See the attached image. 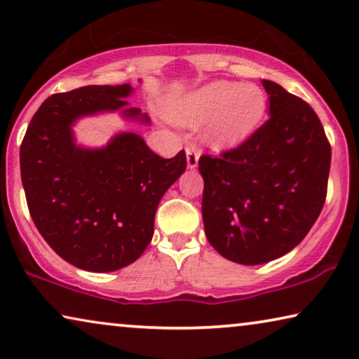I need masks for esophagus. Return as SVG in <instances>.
Here are the masks:
<instances>
[{"instance_id": "34e87169", "label": "esophagus", "mask_w": 359, "mask_h": 359, "mask_svg": "<svg viewBox=\"0 0 359 359\" xmlns=\"http://www.w3.org/2000/svg\"><path fill=\"white\" fill-rule=\"evenodd\" d=\"M199 156H201V150L198 149V147L196 145L186 147V161H188V168L193 170L198 166Z\"/></svg>"}]
</instances>
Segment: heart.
Wrapping results in <instances>:
<instances>
[{"instance_id": "b5f03b06", "label": "heart", "mask_w": 359, "mask_h": 359, "mask_svg": "<svg viewBox=\"0 0 359 359\" xmlns=\"http://www.w3.org/2000/svg\"><path fill=\"white\" fill-rule=\"evenodd\" d=\"M266 112V96L255 85L214 81L171 102L168 114L183 126L205 121L204 139L219 149L240 145L258 129Z\"/></svg>"}]
</instances>
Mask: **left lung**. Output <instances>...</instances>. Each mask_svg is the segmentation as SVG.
Listing matches in <instances>:
<instances>
[{
    "mask_svg": "<svg viewBox=\"0 0 359 359\" xmlns=\"http://www.w3.org/2000/svg\"><path fill=\"white\" fill-rule=\"evenodd\" d=\"M269 119L237 149L203 155L209 243L240 264H263L302 242L325 204L332 149L316 112L263 80Z\"/></svg>",
    "mask_w": 359,
    "mask_h": 359,
    "instance_id": "8db88e82",
    "label": "left lung"
}]
</instances>
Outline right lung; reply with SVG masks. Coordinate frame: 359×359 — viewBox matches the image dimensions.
I'll return each instance as SVG.
<instances>
[{
    "mask_svg": "<svg viewBox=\"0 0 359 359\" xmlns=\"http://www.w3.org/2000/svg\"><path fill=\"white\" fill-rule=\"evenodd\" d=\"M130 85H91L52 95L42 102L21 144V180L36 227L53 252L93 273L134 263L154 237L155 212L166 189L184 173L186 154H154L134 132L112 137L101 149L76 145L72 126L85 116L127 107Z\"/></svg>",
    "mask_w": 359,
    "mask_h": 359,
    "instance_id": "1",
    "label": "right lung"
}]
</instances>
